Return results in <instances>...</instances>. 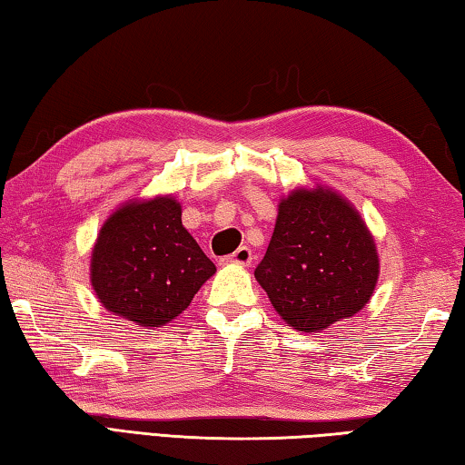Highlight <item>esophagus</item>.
I'll return each instance as SVG.
<instances>
[{
	"instance_id": "obj_1",
	"label": "esophagus",
	"mask_w": 465,
	"mask_h": 465,
	"mask_svg": "<svg viewBox=\"0 0 465 465\" xmlns=\"http://www.w3.org/2000/svg\"><path fill=\"white\" fill-rule=\"evenodd\" d=\"M223 262H230V264H240V266H248L252 262V252L248 246H240L238 250L233 252L232 256H227Z\"/></svg>"
}]
</instances>
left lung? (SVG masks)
Wrapping results in <instances>:
<instances>
[{"mask_svg":"<svg viewBox=\"0 0 465 465\" xmlns=\"http://www.w3.org/2000/svg\"><path fill=\"white\" fill-rule=\"evenodd\" d=\"M256 281L299 332H322L371 299L380 256L359 211L328 186L295 188L279 215Z\"/></svg>","mask_w":465,"mask_h":465,"instance_id":"obj_1","label":"left lung"}]
</instances>
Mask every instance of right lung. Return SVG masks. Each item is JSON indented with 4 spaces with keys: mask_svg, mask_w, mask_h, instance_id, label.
I'll return each mask as SVG.
<instances>
[{
    "mask_svg": "<svg viewBox=\"0 0 465 465\" xmlns=\"http://www.w3.org/2000/svg\"><path fill=\"white\" fill-rule=\"evenodd\" d=\"M215 271L183 225L180 203L166 194L127 201L106 219L92 250L90 281L110 313L162 328Z\"/></svg>",
    "mask_w": 465,
    "mask_h": 465,
    "instance_id": "right-lung-1",
    "label": "right lung"
}]
</instances>
